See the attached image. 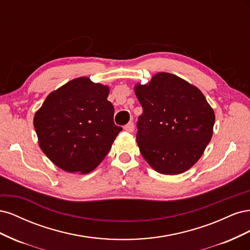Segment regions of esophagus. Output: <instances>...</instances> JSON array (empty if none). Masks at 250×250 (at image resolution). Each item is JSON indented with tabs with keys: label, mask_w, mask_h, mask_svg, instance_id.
Wrapping results in <instances>:
<instances>
[{
	"label": "esophagus",
	"mask_w": 250,
	"mask_h": 250,
	"mask_svg": "<svg viewBox=\"0 0 250 250\" xmlns=\"http://www.w3.org/2000/svg\"><path fill=\"white\" fill-rule=\"evenodd\" d=\"M124 129H125V131H127V132H133V130H134V124H133V122H129V123H128V124L124 127Z\"/></svg>",
	"instance_id": "obj_1"
}]
</instances>
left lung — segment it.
<instances>
[{
	"label": "left lung",
	"mask_w": 250,
	"mask_h": 250,
	"mask_svg": "<svg viewBox=\"0 0 250 250\" xmlns=\"http://www.w3.org/2000/svg\"><path fill=\"white\" fill-rule=\"evenodd\" d=\"M134 93L143 113L137 143L156 172L184 173L198 162L213 135L215 112L201 90L170 73L155 74Z\"/></svg>",
	"instance_id": "left-lung-1"
}]
</instances>
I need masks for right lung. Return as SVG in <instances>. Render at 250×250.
Listing matches in <instances>:
<instances>
[{
	"instance_id": "right-lung-1",
	"label": "right lung",
	"mask_w": 250,
	"mask_h": 250,
	"mask_svg": "<svg viewBox=\"0 0 250 250\" xmlns=\"http://www.w3.org/2000/svg\"><path fill=\"white\" fill-rule=\"evenodd\" d=\"M108 94L107 85L79 77L49 94L35 112L40 147L58 168L87 174L107 155L122 130Z\"/></svg>"
}]
</instances>
